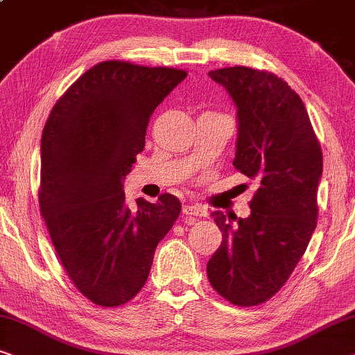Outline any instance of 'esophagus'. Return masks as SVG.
I'll return each instance as SVG.
<instances>
[{
	"instance_id": "1",
	"label": "esophagus",
	"mask_w": 355,
	"mask_h": 355,
	"mask_svg": "<svg viewBox=\"0 0 355 355\" xmlns=\"http://www.w3.org/2000/svg\"><path fill=\"white\" fill-rule=\"evenodd\" d=\"M183 214L187 217H206L207 216V212L199 206H184Z\"/></svg>"
}]
</instances>
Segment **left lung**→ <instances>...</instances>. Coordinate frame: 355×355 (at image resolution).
I'll return each mask as SVG.
<instances>
[{
    "label": "left lung",
    "instance_id": "1",
    "mask_svg": "<svg viewBox=\"0 0 355 355\" xmlns=\"http://www.w3.org/2000/svg\"><path fill=\"white\" fill-rule=\"evenodd\" d=\"M209 76L236 106L233 166L257 189L248 218L212 212L222 244L207 262V278L234 306H257L286 283L317 227L322 149L302 99L283 78L244 66Z\"/></svg>",
    "mask_w": 355,
    "mask_h": 355
}]
</instances>
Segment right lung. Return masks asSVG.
I'll list each match as a JSON object with an SVG mask.
<instances>
[{"label":"right lung","mask_w":355,"mask_h":355,"mask_svg":"<svg viewBox=\"0 0 355 355\" xmlns=\"http://www.w3.org/2000/svg\"><path fill=\"white\" fill-rule=\"evenodd\" d=\"M172 67L104 61L58 99L42 135L38 202L64 270L85 297L116 307L137 296L154 251L182 211L173 194L125 204L154 109L187 78Z\"/></svg>","instance_id":"add662e5"}]
</instances>
